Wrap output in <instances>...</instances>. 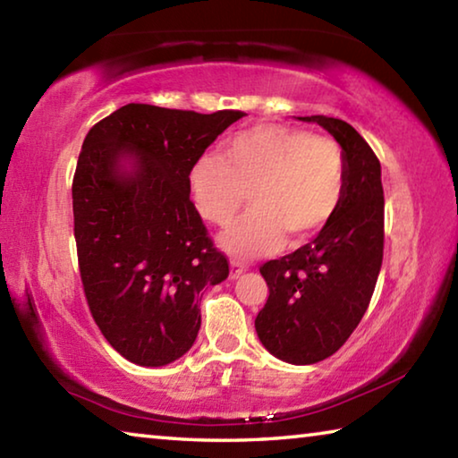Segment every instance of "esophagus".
I'll return each instance as SVG.
<instances>
[{"label":"esophagus","mask_w":458,"mask_h":458,"mask_svg":"<svg viewBox=\"0 0 458 458\" xmlns=\"http://www.w3.org/2000/svg\"><path fill=\"white\" fill-rule=\"evenodd\" d=\"M248 267L246 265H242V262H238V260H232L230 262V278H238L240 275L244 273Z\"/></svg>","instance_id":"esophagus-1"}]
</instances>
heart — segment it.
<instances>
[{
  "instance_id": "1",
  "label": "heart",
  "mask_w": 458,
  "mask_h": 458,
  "mask_svg": "<svg viewBox=\"0 0 458 458\" xmlns=\"http://www.w3.org/2000/svg\"><path fill=\"white\" fill-rule=\"evenodd\" d=\"M347 165L331 137L299 127L262 123L230 137L224 157L206 153L190 169V191L201 218L224 226L242 210L252 212L224 232L220 242L240 259L299 246L327 226L345 196Z\"/></svg>"
}]
</instances>
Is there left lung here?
I'll list each match as a JSON object with an SVG mask.
<instances>
[{
    "mask_svg": "<svg viewBox=\"0 0 458 458\" xmlns=\"http://www.w3.org/2000/svg\"><path fill=\"white\" fill-rule=\"evenodd\" d=\"M345 153L337 214L311 242L260 267L268 299L254 327L275 358L307 366L335 353L358 327L384 259V188L376 153L350 123L313 114Z\"/></svg>",
    "mask_w": 458,
    "mask_h": 458,
    "instance_id": "8db88e82",
    "label": "left lung"
}]
</instances>
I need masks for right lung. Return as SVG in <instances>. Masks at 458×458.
<instances>
[{
	"label": "right lung",
	"instance_id": "add662e5",
	"mask_svg": "<svg viewBox=\"0 0 458 458\" xmlns=\"http://www.w3.org/2000/svg\"><path fill=\"white\" fill-rule=\"evenodd\" d=\"M242 117L131 103L84 137L72 180L84 297L105 339L137 366L182 358L198 337L201 289L230 273L190 199V169ZM123 157H134L131 173Z\"/></svg>",
	"mask_w": 458,
	"mask_h": 458
}]
</instances>
